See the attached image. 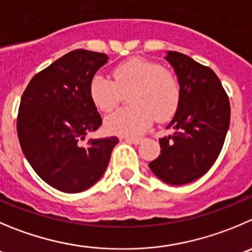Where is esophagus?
I'll use <instances>...</instances> for the list:
<instances>
[{
	"mask_svg": "<svg viewBox=\"0 0 252 252\" xmlns=\"http://www.w3.org/2000/svg\"><path fill=\"white\" fill-rule=\"evenodd\" d=\"M124 138L125 142H127V143H131V145H138V143L141 142V138L138 137H122Z\"/></svg>",
	"mask_w": 252,
	"mask_h": 252,
	"instance_id": "obj_1",
	"label": "esophagus"
}]
</instances>
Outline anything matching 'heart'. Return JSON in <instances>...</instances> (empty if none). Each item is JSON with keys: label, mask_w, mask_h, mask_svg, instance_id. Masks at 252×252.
<instances>
[{"label": "heart", "mask_w": 252, "mask_h": 252, "mask_svg": "<svg viewBox=\"0 0 252 252\" xmlns=\"http://www.w3.org/2000/svg\"><path fill=\"white\" fill-rule=\"evenodd\" d=\"M114 80L96 74L89 84L93 104L102 112H111L130 94L128 110H120L105 122L106 130L124 136L145 132L153 119L168 121L177 112L182 97V86L173 71L156 62L130 58L114 69Z\"/></svg>", "instance_id": "obj_1"}]
</instances>
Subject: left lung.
I'll return each instance as SVG.
<instances>
[{"mask_svg":"<svg viewBox=\"0 0 252 252\" xmlns=\"http://www.w3.org/2000/svg\"><path fill=\"white\" fill-rule=\"evenodd\" d=\"M182 86L178 110L159 138L160 155L148 163L166 183L182 186L204 176L217 160L230 125V102L217 74L190 57L167 52Z\"/></svg>","mask_w":252,"mask_h":252,"instance_id":"1","label":"left lung"}]
</instances>
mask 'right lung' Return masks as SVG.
Returning a JSON list of instances; mask_svg holds the SVG:
<instances>
[{"label":"right lung","instance_id":"add662e5","mask_svg":"<svg viewBox=\"0 0 252 252\" xmlns=\"http://www.w3.org/2000/svg\"><path fill=\"white\" fill-rule=\"evenodd\" d=\"M104 53L76 49L35 74L21 99L17 133L35 173L53 188L79 193L105 173L119 138L90 140L102 120L89 95V84L107 63Z\"/></svg>","mask_w":252,"mask_h":252}]
</instances>
